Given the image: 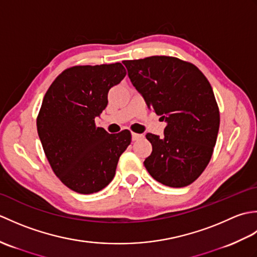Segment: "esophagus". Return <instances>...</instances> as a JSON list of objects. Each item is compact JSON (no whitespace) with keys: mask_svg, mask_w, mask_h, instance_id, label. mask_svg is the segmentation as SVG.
I'll return each mask as SVG.
<instances>
[{"mask_svg":"<svg viewBox=\"0 0 257 257\" xmlns=\"http://www.w3.org/2000/svg\"><path fill=\"white\" fill-rule=\"evenodd\" d=\"M132 137H133V140L135 141V140H138V139H140L141 137H143V136H141V135H139V134H136V133H133V134H132Z\"/></svg>","mask_w":257,"mask_h":257,"instance_id":"1","label":"esophagus"}]
</instances>
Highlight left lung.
<instances>
[{
  "mask_svg": "<svg viewBox=\"0 0 257 257\" xmlns=\"http://www.w3.org/2000/svg\"><path fill=\"white\" fill-rule=\"evenodd\" d=\"M122 63L147 106L168 123L162 138L146 135L152 145L146 169L168 187H187L209 165L219 133L220 110L209 80L192 63L172 56Z\"/></svg>",
  "mask_w": 257,
  "mask_h": 257,
  "instance_id": "1",
  "label": "left lung"
}]
</instances>
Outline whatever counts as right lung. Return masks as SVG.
I'll return each instance as SVG.
<instances>
[{"label": "right lung", "mask_w": 257, "mask_h": 257, "mask_svg": "<svg viewBox=\"0 0 257 257\" xmlns=\"http://www.w3.org/2000/svg\"><path fill=\"white\" fill-rule=\"evenodd\" d=\"M125 74L120 63L69 67L43 99L36 119L38 137L52 170L75 192L90 194L107 187L132 143L129 130L108 134L95 123L107 107L109 89Z\"/></svg>", "instance_id": "right-lung-1"}]
</instances>
